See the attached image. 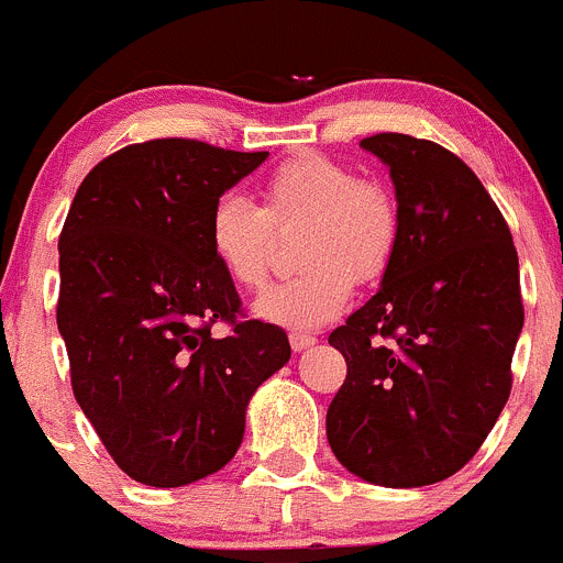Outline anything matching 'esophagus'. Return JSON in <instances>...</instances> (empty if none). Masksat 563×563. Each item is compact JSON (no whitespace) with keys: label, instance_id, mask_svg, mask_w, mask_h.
Wrapping results in <instances>:
<instances>
[{"label":"esophagus","instance_id":"esophagus-1","mask_svg":"<svg viewBox=\"0 0 563 563\" xmlns=\"http://www.w3.org/2000/svg\"><path fill=\"white\" fill-rule=\"evenodd\" d=\"M314 342H317V339L311 336V333H300V331H292V333H289V344H292L295 353H300V350L311 347V344H314Z\"/></svg>","mask_w":563,"mask_h":563}]
</instances>
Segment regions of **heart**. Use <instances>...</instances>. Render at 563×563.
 Returning <instances> with one entry per match:
<instances>
[{
	"mask_svg": "<svg viewBox=\"0 0 563 563\" xmlns=\"http://www.w3.org/2000/svg\"><path fill=\"white\" fill-rule=\"evenodd\" d=\"M263 205L227 194L210 210L216 263L243 289L268 282L276 232L303 227L295 260L303 271L260 295L263 320L289 331H314L336 320L358 284L391 265L399 243V202L377 177H361L344 161L306 153L282 161L260 188Z\"/></svg>",
	"mask_w": 563,
	"mask_h": 563,
	"instance_id": "heart-1",
	"label": "heart"
}]
</instances>
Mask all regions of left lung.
Masks as SVG:
<instances>
[{"label":"left lung","instance_id":"obj_1","mask_svg":"<svg viewBox=\"0 0 563 563\" xmlns=\"http://www.w3.org/2000/svg\"><path fill=\"white\" fill-rule=\"evenodd\" d=\"M399 243L380 289L328 342L347 377L328 405L331 452L383 487H424L478 452L511 391L522 331L520 265L498 205L446 147L375 133Z\"/></svg>","mask_w":563,"mask_h":563}]
</instances>
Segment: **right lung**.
Here are the masks:
<instances>
[{
    "mask_svg": "<svg viewBox=\"0 0 563 563\" xmlns=\"http://www.w3.org/2000/svg\"><path fill=\"white\" fill-rule=\"evenodd\" d=\"M265 158L197 139L128 144L65 219L57 325L74 397L111 460L150 487L224 468L252 394L289 361L279 325L243 320L208 238L221 194ZM216 321L227 338L209 333Z\"/></svg>",
    "mask_w": 563,
    "mask_h": 563,
    "instance_id": "1",
    "label": "right lung"
}]
</instances>
